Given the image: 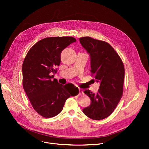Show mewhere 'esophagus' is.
<instances>
[{"label": "esophagus", "instance_id": "34e87169", "mask_svg": "<svg viewBox=\"0 0 149 149\" xmlns=\"http://www.w3.org/2000/svg\"><path fill=\"white\" fill-rule=\"evenodd\" d=\"M79 95H84V92H83V91H82L81 89H79Z\"/></svg>", "mask_w": 149, "mask_h": 149}]
</instances>
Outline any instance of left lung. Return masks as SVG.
Returning a JSON list of instances; mask_svg holds the SVG:
<instances>
[{"label":"left lung","instance_id":"left-lung-1","mask_svg":"<svg viewBox=\"0 0 149 149\" xmlns=\"http://www.w3.org/2000/svg\"><path fill=\"white\" fill-rule=\"evenodd\" d=\"M79 41L89 55L91 75L100 84L96 94L89 89L84 91L91 102L82 111L91 119H103L110 115L121 99L125 76L123 64L108 43L90 37L79 38Z\"/></svg>","mask_w":149,"mask_h":149}]
</instances>
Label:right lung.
<instances>
[{
    "label": "right lung",
    "mask_w": 149,
    "mask_h": 149,
    "mask_svg": "<svg viewBox=\"0 0 149 149\" xmlns=\"http://www.w3.org/2000/svg\"><path fill=\"white\" fill-rule=\"evenodd\" d=\"M76 41L68 36L43 39L33 46L22 64L24 89L33 109L44 118L58 114L66 100L79 94L73 84L63 85L56 79L52 81L51 76L60 64L62 51Z\"/></svg>",
    "instance_id": "obj_1"
}]
</instances>
